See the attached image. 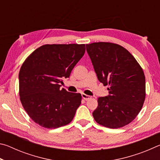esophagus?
Returning a JSON list of instances; mask_svg holds the SVG:
<instances>
[{"label": "esophagus", "mask_w": 160, "mask_h": 160, "mask_svg": "<svg viewBox=\"0 0 160 160\" xmlns=\"http://www.w3.org/2000/svg\"><path fill=\"white\" fill-rule=\"evenodd\" d=\"M82 97L85 100H88L91 98L90 96H89L88 94H82Z\"/></svg>", "instance_id": "34e87169"}]
</instances>
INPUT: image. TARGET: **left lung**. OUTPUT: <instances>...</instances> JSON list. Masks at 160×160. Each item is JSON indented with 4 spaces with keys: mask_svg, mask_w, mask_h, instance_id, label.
<instances>
[{
    "mask_svg": "<svg viewBox=\"0 0 160 160\" xmlns=\"http://www.w3.org/2000/svg\"><path fill=\"white\" fill-rule=\"evenodd\" d=\"M97 78L109 85V95L98 98L92 113L100 125L118 128L133 121L145 99V78L142 68L128 51L109 42L86 44Z\"/></svg>",
    "mask_w": 160,
    "mask_h": 160,
    "instance_id": "obj_1",
    "label": "left lung"
}]
</instances>
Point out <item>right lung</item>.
<instances>
[{
  "label": "right lung",
  "instance_id": "1",
  "mask_svg": "<svg viewBox=\"0 0 160 160\" xmlns=\"http://www.w3.org/2000/svg\"><path fill=\"white\" fill-rule=\"evenodd\" d=\"M85 52V44H46L33 51L22 65L20 101L35 123L57 128L71 122L82 97L61 90V84L63 78L70 77Z\"/></svg>",
  "mask_w": 160,
  "mask_h": 160
}]
</instances>
